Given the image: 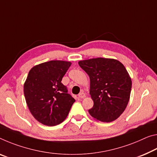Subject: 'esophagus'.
Wrapping results in <instances>:
<instances>
[{"label": "esophagus", "mask_w": 157, "mask_h": 157, "mask_svg": "<svg viewBox=\"0 0 157 157\" xmlns=\"http://www.w3.org/2000/svg\"><path fill=\"white\" fill-rule=\"evenodd\" d=\"M78 97L80 99H82L84 98H85L86 95H85V94L83 93V92H81V93H79V94L78 95Z\"/></svg>", "instance_id": "esophagus-1"}]
</instances>
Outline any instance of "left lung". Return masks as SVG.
<instances>
[{
  "label": "left lung",
  "mask_w": 157,
  "mask_h": 157,
  "mask_svg": "<svg viewBox=\"0 0 157 157\" xmlns=\"http://www.w3.org/2000/svg\"><path fill=\"white\" fill-rule=\"evenodd\" d=\"M89 76L94 106L89 113L98 121L111 122L124 113L130 99L132 81L117 59L94 58L78 62Z\"/></svg>",
  "instance_id": "1"
}]
</instances>
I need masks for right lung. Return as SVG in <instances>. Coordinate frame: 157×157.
I'll list each match as a JSON object with an SVG mask.
<instances>
[{
	"mask_svg": "<svg viewBox=\"0 0 157 157\" xmlns=\"http://www.w3.org/2000/svg\"><path fill=\"white\" fill-rule=\"evenodd\" d=\"M71 62L49 61L33 66L24 84V93L32 115L44 125L53 126L65 120L75 100L61 83Z\"/></svg>",
	"mask_w": 157,
	"mask_h": 157,
	"instance_id": "right-lung-1",
	"label": "right lung"
}]
</instances>
